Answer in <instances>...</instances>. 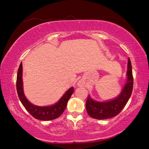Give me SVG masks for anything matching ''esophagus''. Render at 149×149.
Listing matches in <instances>:
<instances>
[{"mask_svg": "<svg viewBox=\"0 0 149 149\" xmlns=\"http://www.w3.org/2000/svg\"><path fill=\"white\" fill-rule=\"evenodd\" d=\"M77 85H78L79 87H82L83 85V83L82 81H79V83H77Z\"/></svg>", "mask_w": 149, "mask_h": 149, "instance_id": "obj_1", "label": "esophagus"}]
</instances>
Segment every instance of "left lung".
<instances>
[{"instance_id": "obj_1", "label": "left lung", "mask_w": 149, "mask_h": 149, "mask_svg": "<svg viewBox=\"0 0 149 149\" xmlns=\"http://www.w3.org/2000/svg\"><path fill=\"white\" fill-rule=\"evenodd\" d=\"M127 79L121 93L115 98L104 102L94 100L88 95L86 101V109L91 117L96 119H107L117 116L122 111L129 100L133 89L134 79L131 61L128 59Z\"/></svg>"}]
</instances>
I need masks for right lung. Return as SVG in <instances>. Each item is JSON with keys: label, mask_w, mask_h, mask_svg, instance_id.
<instances>
[{"label": "right lung", "mask_w": 149, "mask_h": 149, "mask_svg": "<svg viewBox=\"0 0 149 149\" xmlns=\"http://www.w3.org/2000/svg\"><path fill=\"white\" fill-rule=\"evenodd\" d=\"M22 63L19 65L17 74L16 87L19 100L28 113L36 119L42 121H49L60 117L66 109L67 102L74 91V87H72L67 90L61 98L54 104L45 107H38L28 101L24 92V85L22 75H23Z\"/></svg>", "instance_id": "add662e5"}]
</instances>
